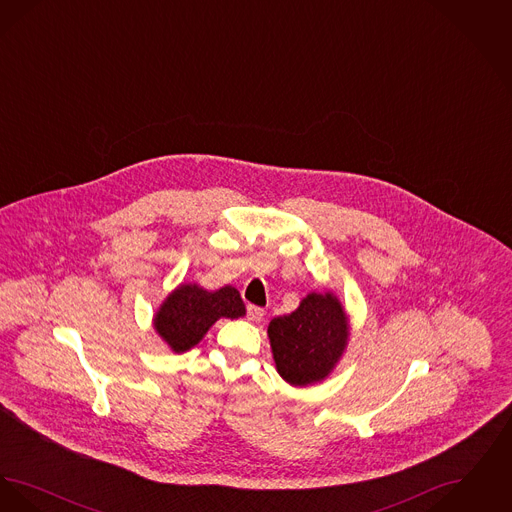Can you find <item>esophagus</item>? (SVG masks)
Masks as SVG:
<instances>
[{
	"mask_svg": "<svg viewBox=\"0 0 512 512\" xmlns=\"http://www.w3.org/2000/svg\"><path fill=\"white\" fill-rule=\"evenodd\" d=\"M263 317H265V311H263L261 307H257V305H247V318H249V320L257 322V320H261Z\"/></svg>",
	"mask_w": 512,
	"mask_h": 512,
	"instance_id": "esophagus-1",
	"label": "esophagus"
}]
</instances>
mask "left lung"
Instances as JSON below:
<instances>
[{
    "label": "left lung",
    "instance_id": "obj_1",
    "mask_svg": "<svg viewBox=\"0 0 512 512\" xmlns=\"http://www.w3.org/2000/svg\"><path fill=\"white\" fill-rule=\"evenodd\" d=\"M347 318L332 293H309L292 315L268 324V338L280 376L293 386L324 380L347 343Z\"/></svg>",
    "mask_w": 512,
    "mask_h": 512
}]
</instances>
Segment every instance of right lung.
Masks as SVG:
<instances>
[{"instance_id": "obj_1", "label": "right lung", "mask_w": 512, "mask_h": 512, "mask_svg": "<svg viewBox=\"0 0 512 512\" xmlns=\"http://www.w3.org/2000/svg\"><path fill=\"white\" fill-rule=\"evenodd\" d=\"M245 305L232 286L205 292L197 286H180L167 297L155 315V330L176 353L188 351L207 334L220 317H244Z\"/></svg>"}]
</instances>
